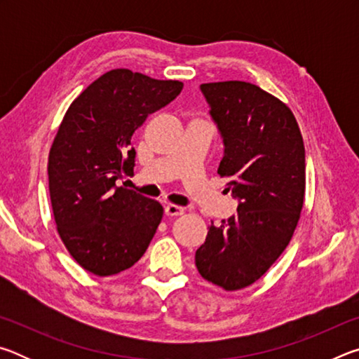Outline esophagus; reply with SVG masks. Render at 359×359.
I'll list each match as a JSON object with an SVG mask.
<instances>
[{
    "instance_id": "esophagus-1",
    "label": "esophagus",
    "mask_w": 359,
    "mask_h": 359,
    "mask_svg": "<svg viewBox=\"0 0 359 359\" xmlns=\"http://www.w3.org/2000/svg\"><path fill=\"white\" fill-rule=\"evenodd\" d=\"M165 214L168 217H179L184 214V209L179 208V205H175V204H168V205H165Z\"/></svg>"
}]
</instances>
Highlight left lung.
<instances>
[{"instance_id":"left-lung-1","label":"left lung","mask_w":359,"mask_h":359,"mask_svg":"<svg viewBox=\"0 0 359 359\" xmlns=\"http://www.w3.org/2000/svg\"><path fill=\"white\" fill-rule=\"evenodd\" d=\"M201 92L224 144L218 174L239 205L220 226L210 223L194 263L205 280L236 291L263 277L293 238L306 194V150L291 109L257 85L210 82Z\"/></svg>"}]
</instances>
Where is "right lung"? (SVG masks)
<instances>
[{
	"label": "right lung",
	"instance_id": "obj_1",
	"mask_svg": "<svg viewBox=\"0 0 359 359\" xmlns=\"http://www.w3.org/2000/svg\"><path fill=\"white\" fill-rule=\"evenodd\" d=\"M184 83L112 69L90 83L66 111L48 154V191L57 231L85 271L106 277L128 269L147 250L161 204L115 182L133 175L131 137Z\"/></svg>",
	"mask_w": 359,
	"mask_h": 359
}]
</instances>
